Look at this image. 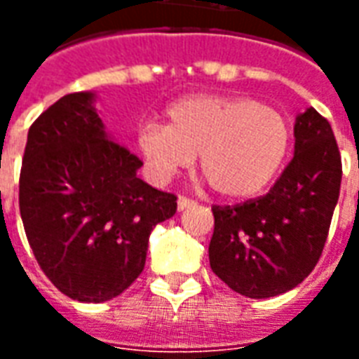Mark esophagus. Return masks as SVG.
<instances>
[{"label":"esophagus","mask_w":359,"mask_h":359,"mask_svg":"<svg viewBox=\"0 0 359 359\" xmlns=\"http://www.w3.org/2000/svg\"><path fill=\"white\" fill-rule=\"evenodd\" d=\"M194 200L192 198H187V196H180L179 198V202H177V205H179V210H187V208H192L194 205Z\"/></svg>","instance_id":"esophagus-1"}]
</instances>
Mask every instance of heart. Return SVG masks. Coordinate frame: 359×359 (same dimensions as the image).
Here are the masks:
<instances>
[{"label": "heart", "instance_id": "obj_1", "mask_svg": "<svg viewBox=\"0 0 359 359\" xmlns=\"http://www.w3.org/2000/svg\"><path fill=\"white\" fill-rule=\"evenodd\" d=\"M169 125H144L138 148L156 180L172 179L200 156L210 187L229 200L257 196L277 177L290 149V128L252 97L188 95L167 109Z\"/></svg>", "mask_w": 359, "mask_h": 359}]
</instances>
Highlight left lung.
I'll return each instance as SVG.
<instances>
[{"label": "left lung", "instance_id": "obj_1", "mask_svg": "<svg viewBox=\"0 0 359 359\" xmlns=\"http://www.w3.org/2000/svg\"><path fill=\"white\" fill-rule=\"evenodd\" d=\"M294 138V157L267 194L211 208V269L248 298L278 296L308 277L339 202L342 161L329 121L309 107L296 118Z\"/></svg>", "mask_w": 359, "mask_h": 359}]
</instances>
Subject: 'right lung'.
I'll return each mask as SVG.
<instances>
[{"instance_id":"add662e5","label":"right lung","mask_w":359,"mask_h":359,"mask_svg":"<svg viewBox=\"0 0 359 359\" xmlns=\"http://www.w3.org/2000/svg\"><path fill=\"white\" fill-rule=\"evenodd\" d=\"M94 94H67L28 130L19 208L46 277L69 298L105 302L146 265L149 233L175 215L177 196L136 177L138 157L111 140Z\"/></svg>"}]
</instances>
